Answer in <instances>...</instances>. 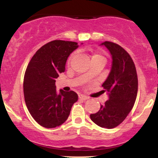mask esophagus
<instances>
[{
	"mask_svg": "<svg viewBox=\"0 0 158 158\" xmlns=\"http://www.w3.org/2000/svg\"><path fill=\"white\" fill-rule=\"evenodd\" d=\"M79 98L80 99H82V100H86V99H89L88 96L84 95V94H79Z\"/></svg>",
	"mask_w": 158,
	"mask_h": 158,
	"instance_id": "obj_1",
	"label": "esophagus"
}]
</instances>
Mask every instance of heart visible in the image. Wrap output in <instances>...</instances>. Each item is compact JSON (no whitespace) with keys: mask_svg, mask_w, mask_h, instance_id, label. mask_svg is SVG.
<instances>
[{"mask_svg":"<svg viewBox=\"0 0 158 158\" xmlns=\"http://www.w3.org/2000/svg\"><path fill=\"white\" fill-rule=\"evenodd\" d=\"M73 55H74V54H73V55L70 56V59H71L72 57H73ZM104 59V57H103V56L101 55L100 53H98V52H95V53H94L93 55H92V56H91V59Z\"/></svg>","mask_w":158,"mask_h":158,"instance_id":"1","label":"heart"}]
</instances>
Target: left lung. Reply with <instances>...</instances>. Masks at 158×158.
<instances>
[{"mask_svg":"<svg viewBox=\"0 0 158 158\" xmlns=\"http://www.w3.org/2000/svg\"><path fill=\"white\" fill-rule=\"evenodd\" d=\"M112 58L111 68L102 84L108 100L101 105L100 109L90 114L91 120L97 126L113 128L126 118L135 105L138 88L135 65L129 54L119 45L105 41Z\"/></svg>","mask_w":158,"mask_h":158,"instance_id":"1","label":"left lung"}]
</instances>
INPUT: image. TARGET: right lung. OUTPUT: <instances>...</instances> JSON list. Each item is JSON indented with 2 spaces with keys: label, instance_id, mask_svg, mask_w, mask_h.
Wrapping results in <instances>:
<instances>
[{
  "label": "right lung",
  "instance_id": "1",
  "mask_svg": "<svg viewBox=\"0 0 158 158\" xmlns=\"http://www.w3.org/2000/svg\"><path fill=\"white\" fill-rule=\"evenodd\" d=\"M78 47L73 41H50L35 52L27 66L23 79L25 102L33 119L44 128L64 123L78 100L73 90L57 91L55 85L59 73L64 72L69 56Z\"/></svg>",
  "mask_w": 158,
  "mask_h": 158
}]
</instances>
